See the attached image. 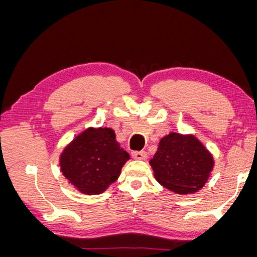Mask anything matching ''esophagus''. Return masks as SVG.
Segmentation results:
<instances>
[{
	"label": "esophagus",
	"mask_w": 257,
	"mask_h": 257,
	"mask_svg": "<svg viewBox=\"0 0 257 257\" xmlns=\"http://www.w3.org/2000/svg\"><path fill=\"white\" fill-rule=\"evenodd\" d=\"M132 158L137 160H145L147 158V153L145 151H133Z\"/></svg>",
	"instance_id": "1"
}]
</instances>
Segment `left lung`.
Returning a JSON list of instances; mask_svg holds the SVG:
<instances>
[{
    "label": "left lung",
    "instance_id": "1",
    "mask_svg": "<svg viewBox=\"0 0 257 257\" xmlns=\"http://www.w3.org/2000/svg\"><path fill=\"white\" fill-rule=\"evenodd\" d=\"M150 164L160 185L178 194H191L205 186L214 159L194 136L172 132L160 140Z\"/></svg>",
    "mask_w": 257,
    "mask_h": 257
}]
</instances>
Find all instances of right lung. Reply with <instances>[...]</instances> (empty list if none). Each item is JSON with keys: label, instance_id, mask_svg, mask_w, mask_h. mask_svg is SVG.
Listing matches in <instances>:
<instances>
[{"label": "right lung", "instance_id": "obj_1", "mask_svg": "<svg viewBox=\"0 0 257 257\" xmlns=\"http://www.w3.org/2000/svg\"><path fill=\"white\" fill-rule=\"evenodd\" d=\"M130 154L119 146L112 128L90 127L77 136L61 154L65 179L84 194H100L117 180Z\"/></svg>", "mask_w": 257, "mask_h": 257}]
</instances>
